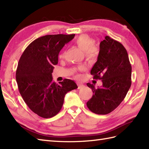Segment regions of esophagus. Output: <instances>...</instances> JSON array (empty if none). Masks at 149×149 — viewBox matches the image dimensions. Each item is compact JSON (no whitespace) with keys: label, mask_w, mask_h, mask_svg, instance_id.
Returning a JSON list of instances; mask_svg holds the SVG:
<instances>
[{"label":"esophagus","mask_w":149,"mask_h":149,"mask_svg":"<svg viewBox=\"0 0 149 149\" xmlns=\"http://www.w3.org/2000/svg\"><path fill=\"white\" fill-rule=\"evenodd\" d=\"M77 86H78V89H81V88L84 87V85L81 83H77Z\"/></svg>","instance_id":"obj_1"}]
</instances>
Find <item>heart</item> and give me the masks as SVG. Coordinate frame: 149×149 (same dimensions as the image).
<instances>
[{
    "instance_id": "b5f03b06",
    "label": "heart",
    "mask_w": 149,
    "mask_h": 149,
    "mask_svg": "<svg viewBox=\"0 0 149 149\" xmlns=\"http://www.w3.org/2000/svg\"><path fill=\"white\" fill-rule=\"evenodd\" d=\"M74 42L78 47H79L81 49L84 51L85 56L88 58H91L94 56L95 52V49L93 46L94 42L93 40L89 36L86 35V34H82L75 40ZM63 54H64L63 52L60 54L59 58H63ZM82 69L83 68H80V70Z\"/></svg>"
}]
</instances>
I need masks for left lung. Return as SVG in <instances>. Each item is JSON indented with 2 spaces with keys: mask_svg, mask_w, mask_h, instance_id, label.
<instances>
[{
  "mask_svg": "<svg viewBox=\"0 0 149 149\" xmlns=\"http://www.w3.org/2000/svg\"><path fill=\"white\" fill-rule=\"evenodd\" d=\"M131 72L125 47L118 41L105 36L90 72L93 79L102 80V86L96 89L93 84L87 83L93 91V96L86 103L88 109L98 115H106L115 109L131 86Z\"/></svg>",
  "mask_w": 149,
  "mask_h": 149,
  "instance_id": "left-lung-1",
  "label": "left lung"
}]
</instances>
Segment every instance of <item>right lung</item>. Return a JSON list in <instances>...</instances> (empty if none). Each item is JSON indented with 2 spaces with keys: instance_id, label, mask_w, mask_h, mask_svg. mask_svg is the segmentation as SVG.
<instances>
[{
  "instance_id": "obj_1",
  "label": "right lung",
  "mask_w": 149,
  "mask_h": 149,
  "mask_svg": "<svg viewBox=\"0 0 149 149\" xmlns=\"http://www.w3.org/2000/svg\"><path fill=\"white\" fill-rule=\"evenodd\" d=\"M72 34H49L31 42L20 57L16 80L22 99L30 109L44 118L58 114L66 93L77 88L74 81L65 79L58 84L52 81L54 65L58 55Z\"/></svg>"
}]
</instances>
